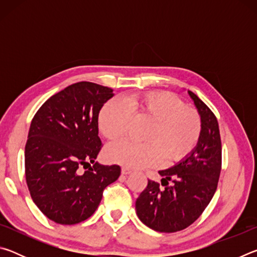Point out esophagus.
Returning a JSON list of instances; mask_svg holds the SVG:
<instances>
[{"instance_id": "34e87169", "label": "esophagus", "mask_w": 257, "mask_h": 257, "mask_svg": "<svg viewBox=\"0 0 257 257\" xmlns=\"http://www.w3.org/2000/svg\"><path fill=\"white\" fill-rule=\"evenodd\" d=\"M133 171L132 170H130V169H128V168H122V169H121V173H122V175H125V176H127V175H130V173H132Z\"/></svg>"}]
</instances>
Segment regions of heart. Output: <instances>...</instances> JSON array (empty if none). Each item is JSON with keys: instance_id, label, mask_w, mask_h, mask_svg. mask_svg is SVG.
<instances>
[{"instance_id": "obj_1", "label": "heart", "mask_w": 257, "mask_h": 257, "mask_svg": "<svg viewBox=\"0 0 257 257\" xmlns=\"http://www.w3.org/2000/svg\"><path fill=\"white\" fill-rule=\"evenodd\" d=\"M133 113L153 120V123L146 133V143L122 139L108 145L107 159L123 167H152L163 160L167 164L177 162L194 150L201 137L198 113L167 92L130 94L108 101L98 116L102 134L108 139L122 136Z\"/></svg>"}]
</instances>
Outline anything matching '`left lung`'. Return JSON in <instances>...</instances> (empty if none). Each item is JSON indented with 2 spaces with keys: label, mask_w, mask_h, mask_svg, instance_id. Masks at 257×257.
<instances>
[{
  "label": "left lung",
  "mask_w": 257,
  "mask_h": 257,
  "mask_svg": "<svg viewBox=\"0 0 257 257\" xmlns=\"http://www.w3.org/2000/svg\"><path fill=\"white\" fill-rule=\"evenodd\" d=\"M188 94L202 120L197 145L179 163L159 171L161 185L149 180L136 201L139 220L159 232L180 231L194 223L211 202L221 172L219 123L197 95Z\"/></svg>",
  "instance_id": "obj_1"
}]
</instances>
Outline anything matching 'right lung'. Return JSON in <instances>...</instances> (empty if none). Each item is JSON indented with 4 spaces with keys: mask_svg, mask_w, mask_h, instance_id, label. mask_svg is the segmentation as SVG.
<instances>
[{
    "mask_svg": "<svg viewBox=\"0 0 257 257\" xmlns=\"http://www.w3.org/2000/svg\"><path fill=\"white\" fill-rule=\"evenodd\" d=\"M113 95L108 87L76 82L47 99L30 123L26 181L34 203L56 223L92 216L103 190L120 176L119 165L95 162L102 147L98 113Z\"/></svg>",
    "mask_w": 257,
    "mask_h": 257,
    "instance_id": "add662e5",
    "label": "right lung"
}]
</instances>
